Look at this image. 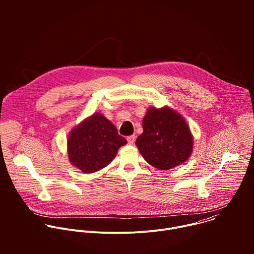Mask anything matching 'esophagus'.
I'll return each mask as SVG.
<instances>
[{
	"label": "esophagus",
	"mask_w": 254,
	"mask_h": 254,
	"mask_svg": "<svg viewBox=\"0 0 254 254\" xmlns=\"http://www.w3.org/2000/svg\"><path fill=\"white\" fill-rule=\"evenodd\" d=\"M127 142L129 144H132L134 142V140H135V136L134 135H129V136L127 137Z\"/></svg>",
	"instance_id": "obj_1"
}]
</instances>
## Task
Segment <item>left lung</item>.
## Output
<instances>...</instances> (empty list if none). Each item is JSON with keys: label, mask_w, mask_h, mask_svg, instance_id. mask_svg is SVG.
I'll use <instances>...</instances> for the list:
<instances>
[{"label": "left lung", "mask_w": 254, "mask_h": 254, "mask_svg": "<svg viewBox=\"0 0 254 254\" xmlns=\"http://www.w3.org/2000/svg\"><path fill=\"white\" fill-rule=\"evenodd\" d=\"M143 131L135 140L142 158L158 170L182 165L194 150V136L185 118L170 106H150L142 120Z\"/></svg>", "instance_id": "8db88e82"}]
</instances>
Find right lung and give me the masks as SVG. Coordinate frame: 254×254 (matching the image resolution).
<instances>
[{"instance_id":"add662e5","label":"right lung","mask_w":254,"mask_h":254,"mask_svg":"<svg viewBox=\"0 0 254 254\" xmlns=\"http://www.w3.org/2000/svg\"><path fill=\"white\" fill-rule=\"evenodd\" d=\"M127 144L116 126L102 114L94 113L72 128L67 138L70 164L84 174H92L110 165L119 149Z\"/></svg>"}]
</instances>
